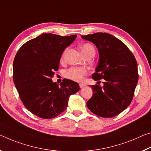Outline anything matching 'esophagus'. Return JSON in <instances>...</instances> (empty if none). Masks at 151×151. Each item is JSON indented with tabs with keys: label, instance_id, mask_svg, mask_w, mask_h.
I'll return each instance as SVG.
<instances>
[{
	"label": "esophagus",
	"instance_id": "esophagus-1",
	"mask_svg": "<svg viewBox=\"0 0 151 151\" xmlns=\"http://www.w3.org/2000/svg\"><path fill=\"white\" fill-rule=\"evenodd\" d=\"M80 88H83L85 87V84H83V83H80Z\"/></svg>",
	"mask_w": 151,
	"mask_h": 151
}]
</instances>
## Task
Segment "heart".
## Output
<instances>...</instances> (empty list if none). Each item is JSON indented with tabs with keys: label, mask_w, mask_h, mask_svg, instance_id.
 I'll use <instances>...</instances> for the list:
<instances>
[{
	"label": "heart",
	"mask_w": 151,
	"mask_h": 151,
	"mask_svg": "<svg viewBox=\"0 0 151 151\" xmlns=\"http://www.w3.org/2000/svg\"><path fill=\"white\" fill-rule=\"evenodd\" d=\"M81 51L83 55L85 57L88 55L89 54H94L95 49L94 47L90 43H84L81 46ZM86 73L87 70L86 69L83 68H71L69 69L65 72V76L67 78L71 79V80L80 81L82 80Z\"/></svg>",
	"instance_id": "b5f03b06"
}]
</instances>
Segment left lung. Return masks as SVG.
Returning <instances> with one entry per match:
<instances>
[{"mask_svg": "<svg viewBox=\"0 0 151 151\" xmlns=\"http://www.w3.org/2000/svg\"><path fill=\"white\" fill-rule=\"evenodd\" d=\"M81 37L97 47L99 61L92 77L95 81L104 80L102 87L90 86L93 93L87 107L99 116H115L132 102L138 80L137 61L127 46L112 35L96 33Z\"/></svg>", "mask_w": 151, "mask_h": 151, "instance_id": "1", "label": "left lung"}]
</instances>
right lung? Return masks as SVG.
<instances>
[{"mask_svg": "<svg viewBox=\"0 0 151 151\" xmlns=\"http://www.w3.org/2000/svg\"><path fill=\"white\" fill-rule=\"evenodd\" d=\"M77 35L43 33L26 42L13 61V81L24 106L39 118L51 119L68 106L70 96L80 90L77 82L64 79L53 82L63 51Z\"/></svg>", "mask_w": 151, "mask_h": 151, "instance_id": "add662e5", "label": "right lung"}]
</instances>
